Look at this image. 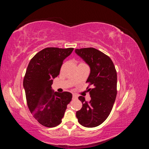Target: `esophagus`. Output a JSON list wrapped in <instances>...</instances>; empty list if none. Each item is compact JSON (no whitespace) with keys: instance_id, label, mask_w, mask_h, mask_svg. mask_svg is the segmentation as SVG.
<instances>
[{"instance_id":"esophagus-1","label":"esophagus","mask_w":149,"mask_h":149,"mask_svg":"<svg viewBox=\"0 0 149 149\" xmlns=\"http://www.w3.org/2000/svg\"><path fill=\"white\" fill-rule=\"evenodd\" d=\"M77 98H78V96L76 95V94H73V100H77Z\"/></svg>"}]
</instances>
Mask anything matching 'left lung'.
<instances>
[{"instance_id": "8db88e82", "label": "left lung", "mask_w": 149, "mask_h": 149, "mask_svg": "<svg viewBox=\"0 0 149 149\" xmlns=\"http://www.w3.org/2000/svg\"><path fill=\"white\" fill-rule=\"evenodd\" d=\"M75 52L89 66L91 72L86 83L91 100H79L83 107L76 112L79 123L84 127H94L101 124L111 113L117 96V72L109 56L94 48L76 49Z\"/></svg>"}]
</instances>
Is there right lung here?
Wrapping results in <instances>:
<instances>
[{"label":"right lung","instance_id":"1","mask_svg":"<svg viewBox=\"0 0 149 149\" xmlns=\"http://www.w3.org/2000/svg\"><path fill=\"white\" fill-rule=\"evenodd\" d=\"M73 48L48 47L37 53L29 62L24 79L26 103L34 118L47 127L61 123L72 99L69 92H54L53 79L59 75L63 60Z\"/></svg>","mask_w":149,"mask_h":149}]
</instances>
